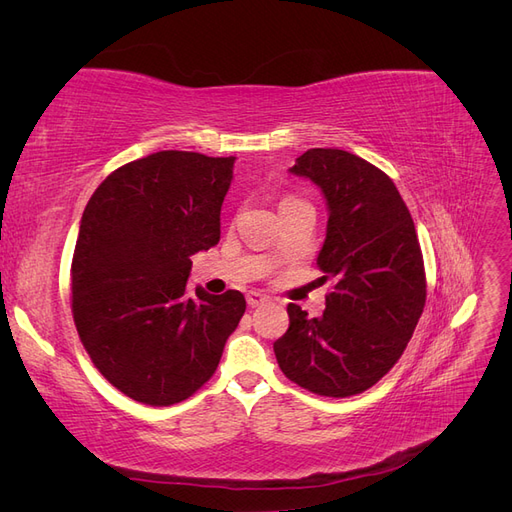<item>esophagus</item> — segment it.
I'll use <instances>...</instances> for the list:
<instances>
[{
    "mask_svg": "<svg viewBox=\"0 0 512 512\" xmlns=\"http://www.w3.org/2000/svg\"><path fill=\"white\" fill-rule=\"evenodd\" d=\"M269 301L267 294H260V292H247V305L250 307H260Z\"/></svg>",
    "mask_w": 512,
    "mask_h": 512,
    "instance_id": "34e87169",
    "label": "esophagus"
}]
</instances>
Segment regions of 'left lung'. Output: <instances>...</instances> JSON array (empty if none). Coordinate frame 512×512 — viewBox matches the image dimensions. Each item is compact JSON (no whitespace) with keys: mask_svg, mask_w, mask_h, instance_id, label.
Listing matches in <instances>:
<instances>
[{"mask_svg":"<svg viewBox=\"0 0 512 512\" xmlns=\"http://www.w3.org/2000/svg\"><path fill=\"white\" fill-rule=\"evenodd\" d=\"M290 173L327 198L316 262L333 290L320 318L288 305L275 359L288 380L316 395H359L389 374L423 314L427 282L412 215L389 175L344 149H307Z\"/></svg>","mask_w":512,"mask_h":512,"instance_id":"8db88e82","label":"left lung"}]
</instances>
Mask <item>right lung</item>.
<instances>
[{
	"label": "right lung",
	"mask_w": 512,
	"mask_h": 512,
	"mask_svg": "<svg viewBox=\"0 0 512 512\" xmlns=\"http://www.w3.org/2000/svg\"><path fill=\"white\" fill-rule=\"evenodd\" d=\"M235 158L158 151L113 170L89 198L72 258V316L100 374L147 406H173L218 369L245 312L239 290L190 277L220 241Z\"/></svg>",
	"instance_id": "obj_1"
}]
</instances>
